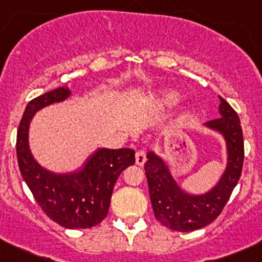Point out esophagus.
Wrapping results in <instances>:
<instances>
[{
  "label": "esophagus",
  "mask_w": 262,
  "mask_h": 262,
  "mask_svg": "<svg viewBox=\"0 0 262 262\" xmlns=\"http://www.w3.org/2000/svg\"><path fill=\"white\" fill-rule=\"evenodd\" d=\"M135 159H136V164L139 166H142L145 163H146V154H145L144 150L136 151V155H135Z\"/></svg>",
  "instance_id": "34e87169"
}]
</instances>
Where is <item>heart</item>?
<instances>
[{"label": "heart", "instance_id": "heart-1", "mask_svg": "<svg viewBox=\"0 0 262 262\" xmlns=\"http://www.w3.org/2000/svg\"><path fill=\"white\" fill-rule=\"evenodd\" d=\"M174 98L175 96L171 93V92H163V93L159 94V96L156 97L155 102L158 104H166L169 103V102H171Z\"/></svg>", "mask_w": 262, "mask_h": 262}]
</instances>
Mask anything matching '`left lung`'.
Returning a JSON list of instances; mask_svg holds the SVG:
<instances>
[{
	"instance_id": "8db88e82",
	"label": "left lung",
	"mask_w": 262,
	"mask_h": 262,
	"mask_svg": "<svg viewBox=\"0 0 262 262\" xmlns=\"http://www.w3.org/2000/svg\"><path fill=\"white\" fill-rule=\"evenodd\" d=\"M220 116L204 126L220 132L226 141L227 165L217 184L203 194L183 190L172 178L168 164L154 151L145 163L151 206L155 218L172 231L190 232L206 227L220 215L238 183L244 165V135L236 111L220 97Z\"/></svg>"
}]
</instances>
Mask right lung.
<instances>
[{
  "mask_svg": "<svg viewBox=\"0 0 262 262\" xmlns=\"http://www.w3.org/2000/svg\"><path fill=\"white\" fill-rule=\"evenodd\" d=\"M68 87L47 92L29 102L17 128L16 152L21 175L45 214L66 228H91L107 217L116 180L135 164L132 149H97L78 170L56 174L42 168L29 146V127L44 107L63 102Z\"/></svg>",
  "mask_w": 262,
  "mask_h": 262,
  "instance_id": "obj_1",
  "label": "right lung"
}]
</instances>
